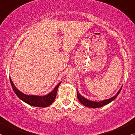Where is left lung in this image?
Segmentation results:
<instances>
[{
  "label": "left lung",
  "instance_id": "left-lung-1",
  "mask_svg": "<svg viewBox=\"0 0 135 135\" xmlns=\"http://www.w3.org/2000/svg\"><path fill=\"white\" fill-rule=\"evenodd\" d=\"M121 90H122V88H121L119 90V91L117 92V95H115L113 98H109V99H106V100H102V101H100V102L91 101V100L87 99H86V98H84V97H82L81 95H80V93H79L78 91H77V98H78V99L80 101V102L81 104H83L84 106L87 107H89V108H99V107H102L104 105H107V104L110 103L111 102L113 101V100H114L116 98H117L118 94H119V93L120 92Z\"/></svg>",
  "mask_w": 135,
  "mask_h": 135
}]
</instances>
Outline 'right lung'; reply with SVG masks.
Returning a JSON list of instances; mask_svg holds the SVG:
<instances>
[{
    "label": "right lung",
    "mask_w": 135,
    "mask_h": 135,
    "mask_svg": "<svg viewBox=\"0 0 135 135\" xmlns=\"http://www.w3.org/2000/svg\"><path fill=\"white\" fill-rule=\"evenodd\" d=\"M9 79L13 90L14 91L15 93L17 95V97L20 99H21L22 100H23L24 102H26V103L30 105L31 106L37 107H47L53 103V102L55 99L58 87L59 84H61L60 82L51 93H49L48 95L44 96V97L35 95L30 96L25 95L24 93L20 92V90H18L14 86L11 79L9 78Z\"/></svg>",
    "instance_id": "obj_1"
}]
</instances>
